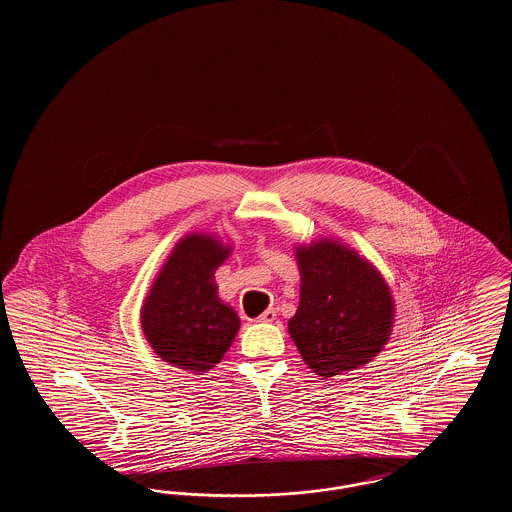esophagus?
<instances>
[{"instance_id": "obj_1", "label": "esophagus", "mask_w": 512, "mask_h": 512, "mask_svg": "<svg viewBox=\"0 0 512 512\" xmlns=\"http://www.w3.org/2000/svg\"><path fill=\"white\" fill-rule=\"evenodd\" d=\"M272 320H276V309H267V311L259 317V322H272Z\"/></svg>"}]
</instances>
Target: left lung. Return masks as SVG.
<instances>
[{
	"label": "left lung",
	"instance_id": "1",
	"mask_svg": "<svg viewBox=\"0 0 512 512\" xmlns=\"http://www.w3.org/2000/svg\"><path fill=\"white\" fill-rule=\"evenodd\" d=\"M299 307L288 330L305 365L332 378L370 363L388 343L395 303L384 276L332 238L295 247Z\"/></svg>",
	"mask_w": 512,
	"mask_h": 512
}]
</instances>
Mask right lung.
Here are the masks:
<instances>
[{
  "label": "right lung",
  "mask_w": 512,
  "mask_h": 512,
  "mask_svg": "<svg viewBox=\"0 0 512 512\" xmlns=\"http://www.w3.org/2000/svg\"><path fill=\"white\" fill-rule=\"evenodd\" d=\"M232 247L211 234H188L174 245L151 284L140 322L151 349L172 366L195 374L219 365L240 330V318L222 303L215 270Z\"/></svg>",
  "instance_id": "add662e5"
}]
</instances>
